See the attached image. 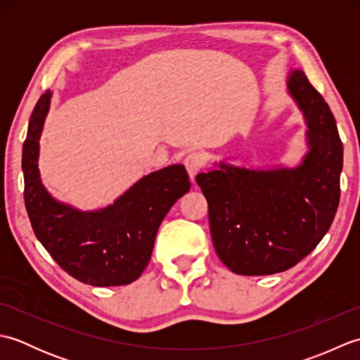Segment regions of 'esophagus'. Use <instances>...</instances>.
I'll return each instance as SVG.
<instances>
[{"instance_id":"1","label":"esophagus","mask_w":360,"mask_h":360,"mask_svg":"<svg viewBox=\"0 0 360 360\" xmlns=\"http://www.w3.org/2000/svg\"><path fill=\"white\" fill-rule=\"evenodd\" d=\"M184 165H186V170L190 176V179L193 181L195 176L202 170L204 159L201 155H198V153H190V155H187L184 159Z\"/></svg>"}]
</instances>
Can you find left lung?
Segmentation results:
<instances>
[{
	"instance_id": "1",
	"label": "left lung",
	"mask_w": 360,
	"mask_h": 360,
	"mask_svg": "<svg viewBox=\"0 0 360 360\" xmlns=\"http://www.w3.org/2000/svg\"><path fill=\"white\" fill-rule=\"evenodd\" d=\"M286 86L307 124L300 164L249 168L219 160L196 176L213 246L238 275L290 269L322 241L338 212L343 145L335 119L302 70L288 72Z\"/></svg>"
}]
</instances>
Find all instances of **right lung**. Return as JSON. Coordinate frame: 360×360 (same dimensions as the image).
Listing matches in <instances>:
<instances>
[{"mask_svg": "<svg viewBox=\"0 0 360 360\" xmlns=\"http://www.w3.org/2000/svg\"><path fill=\"white\" fill-rule=\"evenodd\" d=\"M52 93L38 98L22 143L25 202L34 233L71 277L91 286L129 285L147 267L158 229L190 190L182 164L143 176L103 209L83 212L53 198L38 170L40 137Z\"/></svg>", "mask_w": 360, "mask_h": 360, "instance_id": "add662e5", "label": "right lung"}]
</instances>
